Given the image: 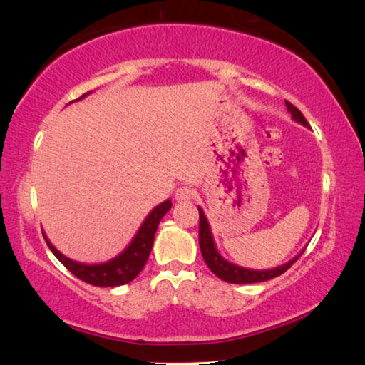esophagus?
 <instances>
[{
	"label": "esophagus",
	"mask_w": 365,
	"mask_h": 365,
	"mask_svg": "<svg viewBox=\"0 0 365 365\" xmlns=\"http://www.w3.org/2000/svg\"><path fill=\"white\" fill-rule=\"evenodd\" d=\"M195 196H196L195 188L188 187V185H183V187L177 188V191H175V200H177V201H182V202H183V201L193 200Z\"/></svg>",
	"instance_id": "esophagus-1"
}]
</instances>
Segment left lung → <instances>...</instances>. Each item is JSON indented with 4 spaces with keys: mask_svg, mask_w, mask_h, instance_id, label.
<instances>
[{
    "mask_svg": "<svg viewBox=\"0 0 365 365\" xmlns=\"http://www.w3.org/2000/svg\"><path fill=\"white\" fill-rule=\"evenodd\" d=\"M287 108L289 113H292L293 119L301 122L302 125H309L306 117L302 115L301 110L292 104L289 101H285ZM200 211V248H201V255L205 262L207 264V267L212 270V274L219 277L220 280L228 282V283H257V282H265L270 279H275V277L282 275L283 272H287L292 265L298 261V257L302 255L294 257L293 261L287 262L285 265H280L277 269H270V270H250V269H243L238 267V265H233L230 262H227L224 257H222L217 250H215L212 235H211V228H209L207 219L205 212L201 211V207H197Z\"/></svg>",
    "mask_w": 365,
    "mask_h": 365,
    "instance_id": "left-lung-1",
    "label": "left lung"
}]
</instances>
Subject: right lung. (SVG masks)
<instances>
[{"label":"right lung","instance_id":"obj_1","mask_svg":"<svg viewBox=\"0 0 365 365\" xmlns=\"http://www.w3.org/2000/svg\"><path fill=\"white\" fill-rule=\"evenodd\" d=\"M170 207H172L170 200L164 201L163 205H159L158 207H154L151 214L148 215L146 220L143 222V225L140 227L138 233L135 235L132 243L128 245V248L123 251L120 256H117L115 259H113V261L104 262V264L86 265V264L73 262L69 257L61 255V252L48 242L46 235H43V237H45L46 245L49 246V250L53 251V255L56 256L59 261L64 264V267L69 272H72L77 279H80L85 283H90V285L93 287L125 285V283H130L135 277L143 270L148 257H150L154 235H156L159 222L165 214L169 212Z\"/></svg>","mask_w":365,"mask_h":365}]
</instances>
